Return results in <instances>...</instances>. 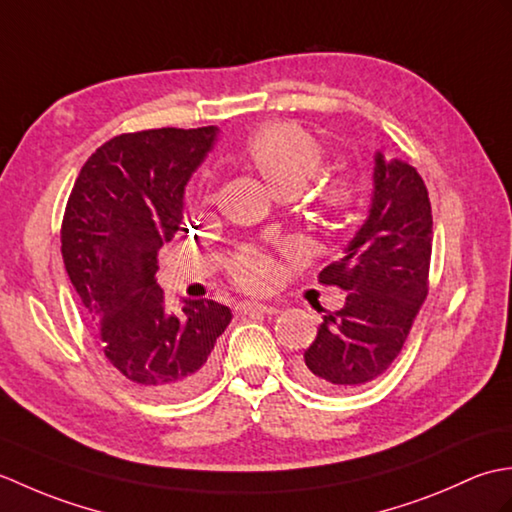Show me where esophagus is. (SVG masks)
<instances>
[{
  "mask_svg": "<svg viewBox=\"0 0 512 512\" xmlns=\"http://www.w3.org/2000/svg\"><path fill=\"white\" fill-rule=\"evenodd\" d=\"M237 310L239 314H270V317L279 312L275 306H264V303H255V301H242L237 306Z\"/></svg>",
  "mask_w": 512,
  "mask_h": 512,
  "instance_id": "obj_1",
  "label": "esophagus"
}]
</instances>
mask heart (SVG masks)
Listing matches in <instances>:
<instances>
[{
	"label": "heart",
	"instance_id": "1",
	"mask_svg": "<svg viewBox=\"0 0 512 512\" xmlns=\"http://www.w3.org/2000/svg\"><path fill=\"white\" fill-rule=\"evenodd\" d=\"M246 165L279 198L297 195L323 167L325 151L306 129L295 123H268L255 129L242 147ZM361 204V187L350 176H336L319 191V206L328 217H347ZM231 277L246 290H264L275 279L273 257L259 248H246L231 264Z\"/></svg>",
	"mask_w": 512,
	"mask_h": 512
}]
</instances>
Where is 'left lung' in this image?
Here are the masks:
<instances>
[{"instance_id":"left-lung-1","label":"left lung","mask_w":512,"mask_h":512,"mask_svg":"<svg viewBox=\"0 0 512 512\" xmlns=\"http://www.w3.org/2000/svg\"><path fill=\"white\" fill-rule=\"evenodd\" d=\"M433 217L418 171L376 154L367 222L343 257L319 273L323 286L347 292L328 312L297 374L325 394H345L385 374L405 345L429 295Z\"/></svg>"}]
</instances>
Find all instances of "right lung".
<instances>
[{"label":"right lung","instance_id":"1","mask_svg":"<svg viewBox=\"0 0 512 512\" xmlns=\"http://www.w3.org/2000/svg\"><path fill=\"white\" fill-rule=\"evenodd\" d=\"M217 127H160L107 140L81 167L61 222V255L101 352L147 398L198 391L233 314L211 299L169 312L158 250L187 228L182 193Z\"/></svg>","mask_w":512,"mask_h":512}]
</instances>
